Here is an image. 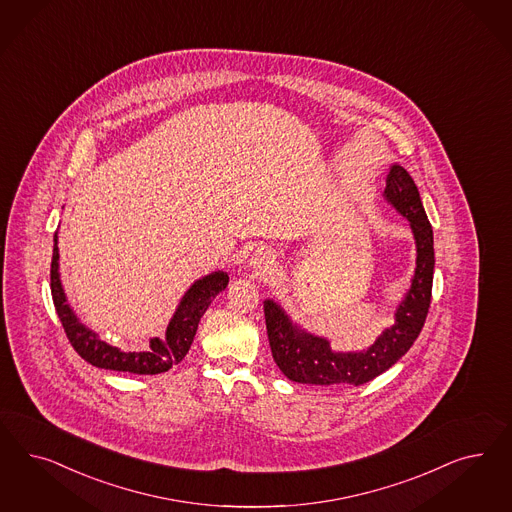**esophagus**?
Here are the masks:
<instances>
[{"label": "esophagus", "mask_w": 512, "mask_h": 512, "mask_svg": "<svg viewBox=\"0 0 512 512\" xmlns=\"http://www.w3.org/2000/svg\"><path fill=\"white\" fill-rule=\"evenodd\" d=\"M273 260H275V254H273L271 248H256V250L250 254V258H248V267L254 269V271H262V273H265V271L271 269Z\"/></svg>", "instance_id": "obj_1"}]
</instances>
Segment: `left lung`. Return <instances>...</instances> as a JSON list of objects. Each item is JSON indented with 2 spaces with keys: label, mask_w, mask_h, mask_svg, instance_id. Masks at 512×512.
I'll list each match as a JSON object with an SVG mask.
<instances>
[{
  "label": "left lung",
  "mask_w": 512,
  "mask_h": 512,
  "mask_svg": "<svg viewBox=\"0 0 512 512\" xmlns=\"http://www.w3.org/2000/svg\"><path fill=\"white\" fill-rule=\"evenodd\" d=\"M384 199L409 220L416 243L411 286L394 314V324L360 352H335L326 337L299 328L275 299H265L267 337L273 360L284 377L314 386H360L379 377L413 347L424 328L433 284V230L411 175L394 164L386 177Z\"/></svg>",
  "instance_id": "obj_1"
}]
</instances>
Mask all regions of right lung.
<instances>
[{
	"instance_id": "obj_1",
	"label": "right lung",
	"mask_w": 512,
	"mask_h": 512,
	"mask_svg": "<svg viewBox=\"0 0 512 512\" xmlns=\"http://www.w3.org/2000/svg\"><path fill=\"white\" fill-rule=\"evenodd\" d=\"M60 252H58V231L54 233L52 264H50V292L58 318L66 330L67 339L77 354L99 369L124 371L135 375H158L169 371L173 365L182 362L196 337L199 320L209 305L226 286L228 273L215 271L194 282L182 296L177 311L171 316L165 337H152L149 348L143 352H124L101 341L96 331L86 328L67 303L66 292L60 281Z\"/></svg>"
}]
</instances>
